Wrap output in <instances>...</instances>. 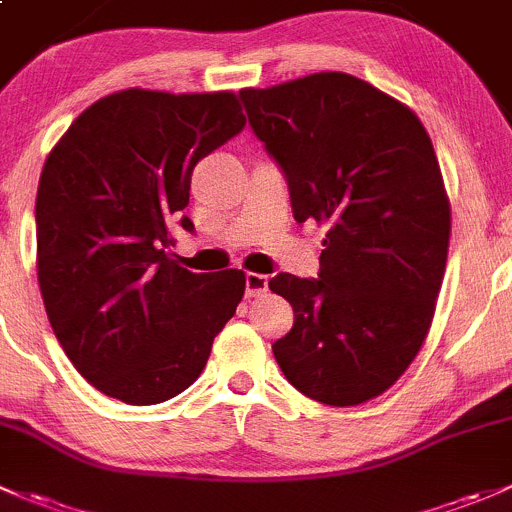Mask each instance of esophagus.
<instances>
[{"label": "esophagus", "mask_w": 512, "mask_h": 512, "mask_svg": "<svg viewBox=\"0 0 512 512\" xmlns=\"http://www.w3.org/2000/svg\"><path fill=\"white\" fill-rule=\"evenodd\" d=\"M268 291V276L263 273H246V295L249 298H258Z\"/></svg>", "instance_id": "obj_1"}]
</instances>
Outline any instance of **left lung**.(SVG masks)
Segmentation results:
<instances>
[{
  "label": "left lung",
  "mask_w": 512,
  "mask_h": 512,
  "mask_svg": "<svg viewBox=\"0 0 512 512\" xmlns=\"http://www.w3.org/2000/svg\"><path fill=\"white\" fill-rule=\"evenodd\" d=\"M249 123L286 172L295 221L328 224L320 278L278 273L293 328L288 382L330 407L387 392L419 355L446 271L451 204L412 108L340 71L244 88Z\"/></svg>",
  "instance_id": "obj_1"
}]
</instances>
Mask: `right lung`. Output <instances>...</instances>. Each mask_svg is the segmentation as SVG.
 Here are the masks:
<instances>
[{
  "mask_svg": "<svg viewBox=\"0 0 512 512\" xmlns=\"http://www.w3.org/2000/svg\"><path fill=\"white\" fill-rule=\"evenodd\" d=\"M236 93L128 88L83 110L36 192V273L63 352L98 392L145 407L199 377L246 291L239 268L167 254L202 157L241 133Z\"/></svg>",
  "mask_w": 512,
  "mask_h": 512,
  "instance_id": "add662e5",
  "label": "right lung"
}]
</instances>
